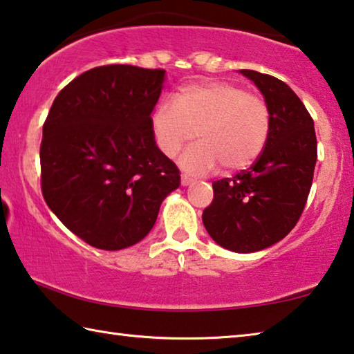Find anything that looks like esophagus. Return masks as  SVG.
<instances>
[{
  "instance_id": "1",
  "label": "esophagus",
  "mask_w": 354,
  "mask_h": 354,
  "mask_svg": "<svg viewBox=\"0 0 354 354\" xmlns=\"http://www.w3.org/2000/svg\"><path fill=\"white\" fill-rule=\"evenodd\" d=\"M190 183H192V178L185 176V175H181V184H183V185H189Z\"/></svg>"
}]
</instances>
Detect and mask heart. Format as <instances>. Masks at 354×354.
Returning a JSON list of instances; mask_svg holds the SVG:
<instances>
[{
  "mask_svg": "<svg viewBox=\"0 0 354 354\" xmlns=\"http://www.w3.org/2000/svg\"><path fill=\"white\" fill-rule=\"evenodd\" d=\"M272 128L267 101L226 81L187 84L175 101L162 100L154 107L151 129L160 151L175 158L185 143L200 142L181 156L183 169L195 175L242 170L259 158Z\"/></svg>",
  "mask_w": 354,
  "mask_h": 354,
  "instance_id": "b5f03b06",
  "label": "heart"
}]
</instances>
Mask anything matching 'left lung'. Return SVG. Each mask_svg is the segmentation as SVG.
I'll use <instances>...</instances> for the list:
<instances>
[{"mask_svg": "<svg viewBox=\"0 0 354 354\" xmlns=\"http://www.w3.org/2000/svg\"><path fill=\"white\" fill-rule=\"evenodd\" d=\"M242 75L270 107V134L250 169L212 183L214 200L203 211V223L220 247L253 253L284 239L301 217L313 185L317 137L313 117L286 82L254 70Z\"/></svg>", "mask_w": 354, "mask_h": 354, "instance_id": "1", "label": "left lung"}]
</instances>
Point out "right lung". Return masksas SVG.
I'll list each match as a JSON object with an SVG mask.
<instances>
[{
	"label": "right lung",
	"instance_id": "add662e5",
	"mask_svg": "<svg viewBox=\"0 0 354 354\" xmlns=\"http://www.w3.org/2000/svg\"><path fill=\"white\" fill-rule=\"evenodd\" d=\"M165 70L101 65L65 86L44 123L41 195L84 242L115 251L145 237L179 169L156 147Z\"/></svg>",
	"mask_w": 354,
	"mask_h": 354
}]
</instances>
